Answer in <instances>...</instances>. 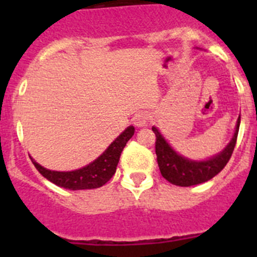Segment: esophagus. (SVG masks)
Masks as SVG:
<instances>
[{
  "instance_id": "1",
  "label": "esophagus",
  "mask_w": 257,
  "mask_h": 257,
  "mask_svg": "<svg viewBox=\"0 0 257 257\" xmlns=\"http://www.w3.org/2000/svg\"><path fill=\"white\" fill-rule=\"evenodd\" d=\"M149 113L143 110V112L136 113L135 117H134V124L136 127H144L148 124V119H149Z\"/></svg>"
}]
</instances>
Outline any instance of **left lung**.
Returning a JSON list of instances; mask_svg holds the SVG:
<instances>
[{
	"mask_svg": "<svg viewBox=\"0 0 257 257\" xmlns=\"http://www.w3.org/2000/svg\"><path fill=\"white\" fill-rule=\"evenodd\" d=\"M240 115L237 119L234 135L219 154L205 161L189 160L187 157H183L172 148L163 138L162 134L157 127H152L153 133L156 134V154L158 167L163 178L170 181L174 185L179 187H192L197 184L206 183L211 180L213 176H216L220 171L226 166L230 160L231 153L234 151L235 143H237L238 130H239Z\"/></svg>",
	"mask_w": 257,
	"mask_h": 257,
	"instance_id": "left-lung-1",
	"label": "left lung"
}]
</instances>
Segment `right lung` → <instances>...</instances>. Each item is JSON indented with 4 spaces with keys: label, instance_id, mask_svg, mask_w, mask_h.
Returning <instances> with one entry per match:
<instances>
[{
    "label": "right lung",
    "instance_id": "1",
    "mask_svg": "<svg viewBox=\"0 0 257 257\" xmlns=\"http://www.w3.org/2000/svg\"><path fill=\"white\" fill-rule=\"evenodd\" d=\"M134 133L135 127L128 126L96 160L74 171H52L38 165L33 158L31 160L40 174L58 187L70 190L96 189L108 183L115 174L122 151L126 143L133 138Z\"/></svg>",
    "mask_w": 257,
    "mask_h": 257
}]
</instances>
